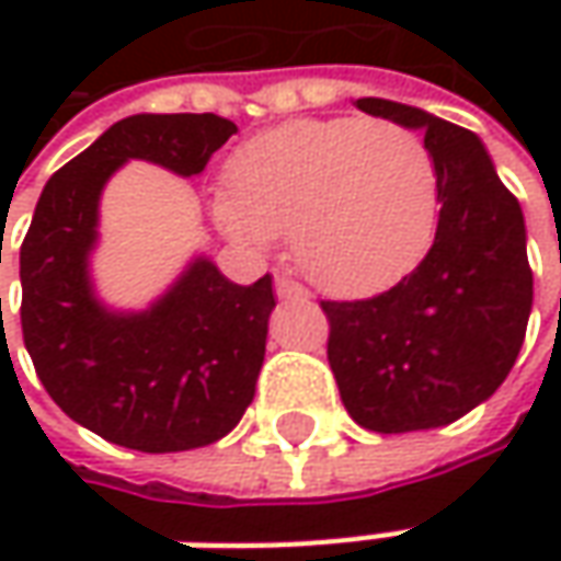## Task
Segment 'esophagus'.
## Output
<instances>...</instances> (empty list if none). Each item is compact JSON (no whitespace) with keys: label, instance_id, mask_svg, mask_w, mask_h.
Returning <instances> with one entry per match:
<instances>
[{"label":"esophagus","instance_id":"esophagus-1","mask_svg":"<svg viewBox=\"0 0 561 561\" xmlns=\"http://www.w3.org/2000/svg\"><path fill=\"white\" fill-rule=\"evenodd\" d=\"M274 287H277V296H280V299H306V296H309V293L302 290L299 284H293V280H287V277H277V284H274Z\"/></svg>","mask_w":561,"mask_h":561}]
</instances>
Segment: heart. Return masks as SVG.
<instances>
[{"label":"heart","instance_id":"b5f03b06","mask_svg":"<svg viewBox=\"0 0 561 561\" xmlns=\"http://www.w3.org/2000/svg\"><path fill=\"white\" fill-rule=\"evenodd\" d=\"M440 174L427 142L380 118H302L247 140L218 221L247 247L290 227L293 262L321 290L371 296L431 247Z\"/></svg>","mask_w":561,"mask_h":561}]
</instances>
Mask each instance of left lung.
I'll return each instance as SVG.
<instances>
[{
	"mask_svg": "<svg viewBox=\"0 0 561 561\" xmlns=\"http://www.w3.org/2000/svg\"><path fill=\"white\" fill-rule=\"evenodd\" d=\"M356 105L424 130L440 174V218L427 255L397 287L321 302L328 362L365 431L443 427L496 393L525 343L534 302L525 215L471 130L390 99Z\"/></svg>",
	"mask_w": 561,
	"mask_h": 561,
	"instance_id": "1",
	"label": "left lung"
}]
</instances>
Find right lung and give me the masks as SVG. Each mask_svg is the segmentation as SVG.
Wrapping results in <instances>:
<instances>
[{
    "instance_id": "add662e5",
    "label": "right lung",
    "mask_w": 561,
    "mask_h": 561,
    "mask_svg": "<svg viewBox=\"0 0 561 561\" xmlns=\"http://www.w3.org/2000/svg\"><path fill=\"white\" fill-rule=\"evenodd\" d=\"M237 134L221 115H134L58 168L21 243V331L55 405L140 453L221 440L243 419L265 362L271 274L240 287L208 259L146 312H108L90 284L99 193L127 159L199 174ZM2 306V302H0Z\"/></svg>"
}]
</instances>
